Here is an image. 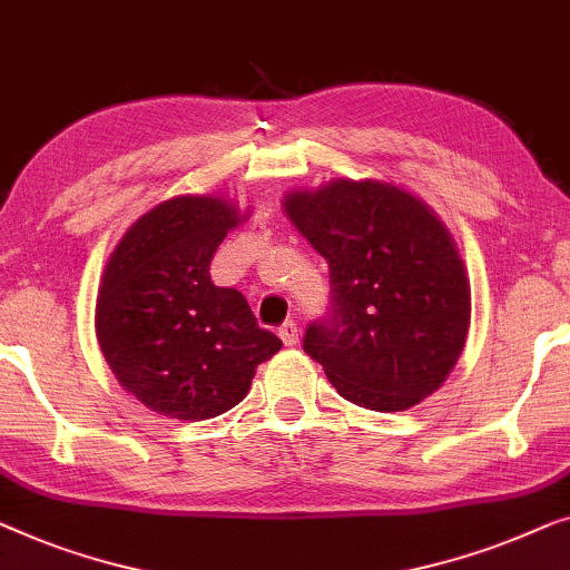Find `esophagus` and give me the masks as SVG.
Here are the masks:
<instances>
[{"label":"esophagus","instance_id":"obj_1","mask_svg":"<svg viewBox=\"0 0 570 570\" xmlns=\"http://www.w3.org/2000/svg\"><path fill=\"white\" fill-rule=\"evenodd\" d=\"M277 334H279V340H283L285 346L298 344V324H295V321H285V324L277 328Z\"/></svg>","mask_w":570,"mask_h":570}]
</instances>
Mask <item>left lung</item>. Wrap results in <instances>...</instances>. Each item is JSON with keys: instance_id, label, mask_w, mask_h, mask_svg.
<instances>
[{"instance_id": "left-lung-1", "label": "left lung", "mask_w": 570, "mask_h": 570, "mask_svg": "<svg viewBox=\"0 0 570 570\" xmlns=\"http://www.w3.org/2000/svg\"><path fill=\"white\" fill-rule=\"evenodd\" d=\"M285 210L328 262V308L303 350L370 411H406L455 367L470 324L463 259L432 210L385 183L334 179Z\"/></svg>"}]
</instances>
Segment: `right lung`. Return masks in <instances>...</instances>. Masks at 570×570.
Instances as JSON below:
<instances>
[{
    "mask_svg": "<svg viewBox=\"0 0 570 570\" xmlns=\"http://www.w3.org/2000/svg\"><path fill=\"white\" fill-rule=\"evenodd\" d=\"M238 220L218 197H171L138 218L107 262L97 340L120 385L156 414H224L283 346L242 293L210 283L213 254Z\"/></svg>",
    "mask_w": 570,
    "mask_h": 570,
    "instance_id": "right-lung-1",
    "label": "right lung"
}]
</instances>
